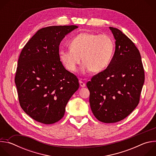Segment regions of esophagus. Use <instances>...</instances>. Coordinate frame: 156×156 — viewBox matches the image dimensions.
<instances>
[{
    "label": "esophagus",
    "instance_id": "obj_1",
    "mask_svg": "<svg viewBox=\"0 0 156 156\" xmlns=\"http://www.w3.org/2000/svg\"><path fill=\"white\" fill-rule=\"evenodd\" d=\"M79 83H80V85L81 87H84L86 86V84H85L84 83H83L81 80H80V81H79Z\"/></svg>",
    "mask_w": 156,
    "mask_h": 156
}]
</instances>
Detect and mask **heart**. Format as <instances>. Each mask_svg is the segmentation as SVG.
Here are the masks:
<instances>
[{
	"label": "heart",
	"instance_id": "heart-1",
	"mask_svg": "<svg viewBox=\"0 0 156 156\" xmlns=\"http://www.w3.org/2000/svg\"><path fill=\"white\" fill-rule=\"evenodd\" d=\"M70 48H62L58 55L62 63L68 70L74 72L81 61L82 71L91 70L98 73L104 70L112 60L114 42L107 34L81 33L71 39Z\"/></svg>",
	"mask_w": 156,
	"mask_h": 156
}]
</instances>
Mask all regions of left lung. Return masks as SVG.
<instances>
[{"instance_id": "obj_1", "label": "left lung", "mask_w": 156, "mask_h": 156, "mask_svg": "<svg viewBox=\"0 0 156 156\" xmlns=\"http://www.w3.org/2000/svg\"><path fill=\"white\" fill-rule=\"evenodd\" d=\"M115 39V51L107 69L86 84L90 104L100 122H119L137 107L144 82L139 50L120 30L109 27Z\"/></svg>"}]
</instances>
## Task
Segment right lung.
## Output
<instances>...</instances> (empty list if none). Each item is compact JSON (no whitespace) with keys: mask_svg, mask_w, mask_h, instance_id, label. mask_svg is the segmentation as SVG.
Returning <instances> with one entry per match:
<instances>
[{"mask_svg":"<svg viewBox=\"0 0 156 156\" xmlns=\"http://www.w3.org/2000/svg\"><path fill=\"white\" fill-rule=\"evenodd\" d=\"M75 25L42 28L22 49L15 82L19 102L34 120L52 124L65 114V107L79 88L76 76L66 70L59 58V45Z\"/></svg>","mask_w":156,"mask_h":156,"instance_id":"add662e5","label":"right lung"}]
</instances>
